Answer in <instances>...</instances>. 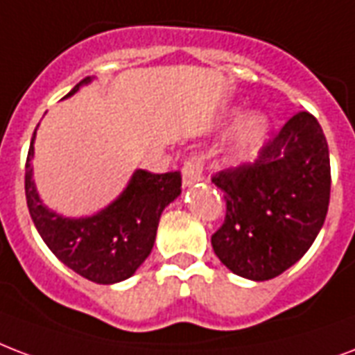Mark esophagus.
I'll use <instances>...</instances> for the list:
<instances>
[{"label": "esophagus", "instance_id": "obj_1", "mask_svg": "<svg viewBox=\"0 0 355 355\" xmlns=\"http://www.w3.org/2000/svg\"><path fill=\"white\" fill-rule=\"evenodd\" d=\"M202 169H205V156L191 154L189 158H186L182 166L184 186H191V184L202 180Z\"/></svg>", "mask_w": 355, "mask_h": 355}]
</instances>
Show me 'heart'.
Wrapping results in <instances>:
<instances>
[{"mask_svg":"<svg viewBox=\"0 0 355 355\" xmlns=\"http://www.w3.org/2000/svg\"><path fill=\"white\" fill-rule=\"evenodd\" d=\"M264 134H266V119L261 115H250L238 128L234 153L238 156H250L257 153V148L262 145Z\"/></svg>","mask_w":355,"mask_h":355,"instance_id":"1","label":"heart"}]
</instances>
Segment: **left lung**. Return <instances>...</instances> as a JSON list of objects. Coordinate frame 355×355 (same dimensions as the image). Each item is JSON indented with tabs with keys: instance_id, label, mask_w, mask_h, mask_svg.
Instances as JSON below:
<instances>
[{
	"instance_id": "8db88e82",
	"label": "left lung",
	"mask_w": 355,
	"mask_h": 355,
	"mask_svg": "<svg viewBox=\"0 0 355 355\" xmlns=\"http://www.w3.org/2000/svg\"><path fill=\"white\" fill-rule=\"evenodd\" d=\"M225 220L212 234L214 253L232 274L274 279L297 262L320 232L331 169L326 135L300 112L259 150L255 162L216 173Z\"/></svg>"
}]
</instances>
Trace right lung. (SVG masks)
Here are the masks:
<instances>
[{
  "instance_id": "1",
  "label": "right lung",
  "mask_w": 355,
  "mask_h": 355,
  "mask_svg": "<svg viewBox=\"0 0 355 355\" xmlns=\"http://www.w3.org/2000/svg\"><path fill=\"white\" fill-rule=\"evenodd\" d=\"M89 81L91 78L81 80L67 96ZM35 132L26 159V199L46 245L70 270L93 283L112 285L128 279L153 251L164 208L180 196V171L137 169L117 201L91 218L70 220L50 212L37 196L31 175Z\"/></svg>"
}]
</instances>
